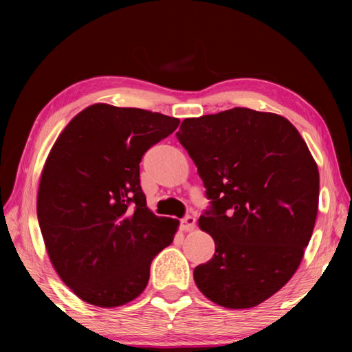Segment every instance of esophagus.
I'll list each match as a JSON object with an SVG mask.
<instances>
[{
  "label": "esophagus",
  "instance_id": "1",
  "mask_svg": "<svg viewBox=\"0 0 352 352\" xmlns=\"http://www.w3.org/2000/svg\"><path fill=\"white\" fill-rule=\"evenodd\" d=\"M195 223H197V219L193 218V216H186L184 219H182V230L186 231H193L195 230Z\"/></svg>",
  "mask_w": 352,
  "mask_h": 352
}]
</instances>
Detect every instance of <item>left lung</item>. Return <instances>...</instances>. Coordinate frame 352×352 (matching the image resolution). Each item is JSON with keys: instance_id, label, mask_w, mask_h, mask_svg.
Here are the masks:
<instances>
[{"instance_id": "obj_1", "label": "left lung", "mask_w": 352, "mask_h": 352, "mask_svg": "<svg viewBox=\"0 0 352 352\" xmlns=\"http://www.w3.org/2000/svg\"><path fill=\"white\" fill-rule=\"evenodd\" d=\"M177 138L212 199L198 226L213 237L214 256L193 280L221 307H256L304 257L318 216V164L300 131L269 111L186 118Z\"/></svg>"}]
</instances>
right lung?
<instances>
[{
  "label": "right lung",
  "instance_id": "obj_1",
  "mask_svg": "<svg viewBox=\"0 0 352 352\" xmlns=\"http://www.w3.org/2000/svg\"><path fill=\"white\" fill-rule=\"evenodd\" d=\"M180 119L96 102L74 116L45 160L37 219L52 267L80 300L113 309L145 290L178 219L146 207L139 163Z\"/></svg>",
  "mask_w": 352,
  "mask_h": 352
}]
</instances>
